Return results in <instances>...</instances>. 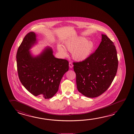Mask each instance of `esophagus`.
<instances>
[{"label":"esophagus","instance_id":"esophagus-1","mask_svg":"<svg viewBox=\"0 0 134 134\" xmlns=\"http://www.w3.org/2000/svg\"><path fill=\"white\" fill-rule=\"evenodd\" d=\"M69 67H70V68H72L73 67V64H72V63L71 62H70L69 63Z\"/></svg>","mask_w":134,"mask_h":134}]
</instances>
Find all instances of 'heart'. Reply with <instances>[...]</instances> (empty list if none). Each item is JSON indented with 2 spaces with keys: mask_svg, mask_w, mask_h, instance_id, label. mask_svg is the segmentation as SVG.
I'll use <instances>...</instances> for the list:
<instances>
[{
  "mask_svg": "<svg viewBox=\"0 0 134 134\" xmlns=\"http://www.w3.org/2000/svg\"><path fill=\"white\" fill-rule=\"evenodd\" d=\"M65 45L66 49L72 52L73 59L78 61L87 59L91 54L94 47V44L92 41L87 40L86 38L82 37L68 40ZM57 49L62 55H67V52L64 47L58 46Z\"/></svg>",
  "mask_w": 134,
  "mask_h": 134,
  "instance_id": "obj_1",
  "label": "heart"
}]
</instances>
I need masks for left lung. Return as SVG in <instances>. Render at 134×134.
Wrapping results in <instances>:
<instances>
[{
    "label": "left lung",
    "mask_w": 134,
    "mask_h": 134,
    "mask_svg": "<svg viewBox=\"0 0 134 134\" xmlns=\"http://www.w3.org/2000/svg\"><path fill=\"white\" fill-rule=\"evenodd\" d=\"M78 91L94 98L106 91L115 77L118 66L117 53L114 43L106 35L93 54L87 59L74 62Z\"/></svg>",
    "instance_id": "8db88e82"
}]
</instances>
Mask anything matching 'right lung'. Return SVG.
I'll list each match as a JSON object with an SVG mask.
<instances>
[{"instance_id": "obj_1", "label": "right lung", "mask_w": 134, "mask_h": 134, "mask_svg": "<svg viewBox=\"0 0 134 134\" xmlns=\"http://www.w3.org/2000/svg\"><path fill=\"white\" fill-rule=\"evenodd\" d=\"M36 36L34 32L28 33L18 49V76L21 84L31 94L43 98H50L58 90L62 78L69 70V62L55 58L50 47L33 57L29 50L37 42Z\"/></svg>"}]
</instances>
